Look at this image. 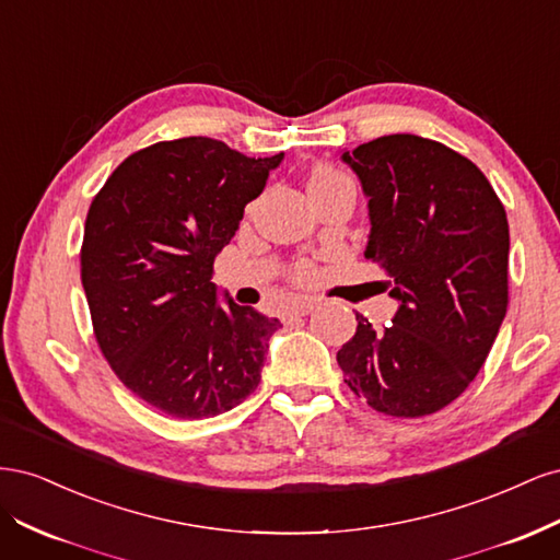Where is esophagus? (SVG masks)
Instances as JSON below:
<instances>
[{"mask_svg":"<svg viewBox=\"0 0 560 560\" xmlns=\"http://www.w3.org/2000/svg\"><path fill=\"white\" fill-rule=\"evenodd\" d=\"M315 306H317L315 299H294L290 306H287V315L303 317V315H308Z\"/></svg>","mask_w":560,"mask_h":560,"instance_id":"esophagus-1","label":"esophagus"}]
</instances>
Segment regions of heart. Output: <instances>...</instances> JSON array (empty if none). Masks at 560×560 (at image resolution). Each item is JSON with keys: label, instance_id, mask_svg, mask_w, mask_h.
Segmentation results:
<instances>
[{"label": "heart", "instance_id": "heart-1", "mask_svg": "<svg viewBox=\"0 0 560 560\" xmlns=\"http://www.w3.org/2000/svg\"><path fill=\"white\" fill-rule=\"evenodd\" d=\"M348 182H350V177L346 173L336 171V167H331V165H319V167H315L311 179H308V189H311V194H319V191H329V189H334V186H341ZM308 278H311V266L299 264L294 268V280L303 282Z\"/></svg>", "mask_w": 560, "mask_h": 560}]
</instances>
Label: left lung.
Returning a JSON list of instances; mask_svg holds the SVG:
<instances>
[{
  "label": "left lung",
  "mask_w": 560,
  "mask_h": 560,
  "mask_svg": "<svg viewBox=\"0 0 560 560\" xmlns=\"http://www.w3.org/2000/svg\"><path fill=\"white\" fill-rule=\"evenodd\" d=\"M343 161L369 196L364 254L401 306L383 329L354 315L338 366L378 413H436L477 378L510 306L504 206L469 159L418 135H385Z\"/></svg>",
  "instance_id": "obj_1"
}]
</instances>
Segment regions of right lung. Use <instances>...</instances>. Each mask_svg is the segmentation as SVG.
<instances>
[{
	"mask_svg": "<svg viewBox=\"0 0 560 560\" xmlns=\"http://www.w3.org/2000/svg\"><path fill=\"white\" fill-rule=\"evenodd\" d=\"M282 154L210 138L130 154L93 198L81 282L93 334L135 397L179 420L231 411L257 389L278 317L217 303L214 257Z\"/></svg>",
	"mask_w": 560,
	"mask_h": 560,
	"instance_id": "add662e5",
	"label": "right lung"
}]
</instances>
